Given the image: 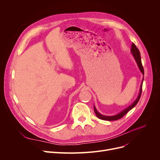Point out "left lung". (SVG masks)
<instances>
[{
    "label": "left lung",
    "instance_id": "1",
    "mask_svg": "<svg viewBox=\"0 0 160 160\" xmlns=\"http://www.w3.org/2000/svg\"><path fill=\"white\" fill-rule=\"evenodd\" d=\"M131 52L132 54V55L133 56L134 58H135V60L137 62V64L138 65V67L139 70L141 71V72H142V74L144 75V69H143V67L142 65V63H141V55H140V52L139 49L136 47V45L134 43H132V48H131ZM144 80V77L142 78V83H141V88H140V91H139V95L138 97V98H136V100L134 101L130 106H129L128 108H127L126 109H124V110H122L121 112H120L119 113L113 115V116H106V115H103L102 114H100L99 112H97L96 108L94 106V111L95 113L97 115V117H98V119H102V120H104V121H116V120H118L125 115L127 114L130 110H131L132 109L135 107L136 105L138 104V101L140 99L141 95V93H142V82H143Z\"/></svg>",
    "mask_w": 160,
    "mask_h": 160
}]
</instances>
